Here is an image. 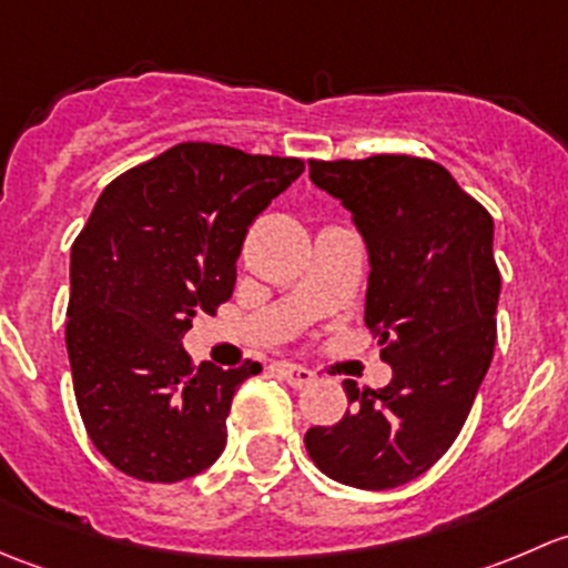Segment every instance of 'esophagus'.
Here are the masks:
<instances>
[{
    "label": "esophagus",
    "instance_id": "1",
    "mask_svg": "<svg viewBox=\"0 0 568 568\" xmlns=\"http://www.w3.org/2000/svg\"><path fill=\"white\" fill-rule=\"evenodd\" d=\"M280 374H283V379L288 382L291 387H305L311 385L313 379H316V374L307 368H302V365H294V363H277Z\"/></svg>",
    "mask_w": 568,
    "mask_h": 568
}]
</instances>
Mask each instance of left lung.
I'll use <instances>...</instances> for the list:
<instances>
[{
	"label": "left lung",
	"mask_w": 568,
	"mask_h": 568,
	"mask_svg": "<svg viewBox=\"0 0 568 568\" xmlns=\"http://www.w3.org/2000/svg\"><path fill=\"white\" fill-rule=\"evenodd\" d=\"M311 181L352 211L368 250L365 324L393 382L382 390L343 382L354 409L335 426H313L305 448L337 484L395 489L454 445L489 371L500 300L495 222L428 159L311 162Z\"/></svg>",
	"instance_id": "8db88e82"
}]
</instances>
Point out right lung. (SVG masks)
Here are the masks:
<instances>
[{
  "label": "right lung",
  "instance_id": "right-lung-1",
  "mask_svg": "<svg viewBox=\"0 0 568 568\" xmlns=\"http://www.w3.org/2000/svg\"><path fill=\"white\" fill-rule=\"evenodd\" d=\"M302 170L181 142L101 192L71 247L65 346L84 428L120 473L175 484L225 450L233 395L261 363L194 368L181 341L231 300L247 227Z\"/></svg>",
  "mask_w": 568,
  "mask_h": 568
}]
</instances>
